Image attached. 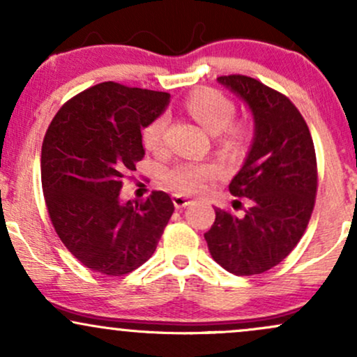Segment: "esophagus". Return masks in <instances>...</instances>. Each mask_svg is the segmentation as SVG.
I'll return each instance as SVG.
<instances>
[{"instance_id":"obj_1","label":"esophagus","mask_w":357,"mask_h":357,"mask_svg":"<svg viewBox=\"0 0 357 357\" xmlns=\"http://www.w3.org/2000/svg\"><path fill=\"white\" fill-rule=\"evenodd\" d=\"M173 203L176 208H184V206H188V204H191V199L186 198V196H183V195H174Z\"/></svg>"}]
</instances>
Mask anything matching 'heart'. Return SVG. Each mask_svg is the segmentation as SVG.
<instances>
[{"mask_svg": "<svg viewBox=\"0 0 357 357\" xmlns=\"http://www.w3.org/2000/svg\"><path fill=\"white\" fill-rule=\"evenodd\" d=\"M184 105L199 124L206 127L211 134H218L220 146L227 153H240L247 147L252 127L247 121H235V104L230 97L216 89L203 87L192 90L184 100ZM167 116L159 114L142 129V144L151 153H162L166 146ZM216 176V169L211 165L202 162H179L162 174V181L169 190L179 195H196L203 191L208 181Z\"/></svg>", "mask_w": 357, "mask_h": 357, "instance_id": "heart-1", "label": "heart"}]
</instances>
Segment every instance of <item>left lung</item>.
Here are the masks:
<instances>
[{
    "label": "left lung",
    "instance_id": "1",
    "mask_svg": "<svg viewBox=\"0 0 357 357\" xmlns=\"http://www.w3.org/2000/svg\"><path fill=\"white\" fill-rule=\"evenodd\" d=\"M248 104L255 137L230 192L245 198V216L216 208L204 233L213 260L235 275H258L296 248L312 215L317 159L307 122L290 99L247 75L218 77Z\"/></svg>",
    "mask_w": 357,
    "mask_h": 357
}]
</instances>
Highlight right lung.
Listing matches in <instances>:
<instances>
[{
	"label": "right lung",
	"instance_id": "1",
	"mask_svg": "<svg viewBox=\"0 0 357 357\" xmlns=\"http://www.w3.org/2000/svg\"><path fill=\"white\" fill-rule=\"evenodd\" d=\"M169 93L104 82L61 105L42 146V188L52 225L82 265L121 277L155 252L174 204L165 191L121 203L122 181L144 158L141 129Z\"/></svg>",
	"mask_w": 357,
	"mask_h": 357
}]
</instances>
